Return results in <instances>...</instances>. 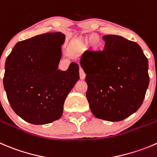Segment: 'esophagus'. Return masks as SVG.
<instances>
[{"label": "esophagus", "instance_id": "1", "mask_svg": "<svg viewBox=\"0 0 157 157\" xmlns=\"http://www.w3.org/2000/svg\"><path fill=\"white\" fill-rule=\"evenodd\" d=\"M79 72H80V79H81V80L84 79L85 78V73H84V71H83V69H82V68H80V71H79Z\"/></svg>", "mask_w": 157, "mask_h": 157}]
</instances>
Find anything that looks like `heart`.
<instances>
[{"mask_svg":"<svg viewBox=\"0 0 157 157\" xmlns=\"http://www.w3.org/2000/svg\"><path fill=\"white\" fill-rule=\"evenodd\" d=\"M98 40H99L98 36H96V35H92V36H90L89 38H88L86 41L90 44H94V43H97V42H98Z\"/></svg>","mask_w":157,"mask_h":157,"instance_id":"1","label":"heart"}]
</instances>
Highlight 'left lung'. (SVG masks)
Listing matches in <instances>:
<instances>
[{"instance_id":"1","label":"left lung","mask_w":157,"mask_h":157,"mask_svg":"<svg viewBox=\"0 0 157 157\" xmlns=\"http://www.w3.org/2000/svg\"><path fill=\"white\" fill-rule=\"evenodd\" d=\"M103 51H86L80 66L86 74V99L99 119L117 122L136 112L145 97L148 60L136 42L105 35Z\"/></svg>"}]
</instances>
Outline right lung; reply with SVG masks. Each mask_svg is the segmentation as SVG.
Wrapping results in <instances>:
<instances>
[{
    "instance_id": "add662e5",
    "label": "right lung",
    "mask_w": 157,
    "mask_h": 157,
    "mask_svg": "<svg viewBox=\"0 0 157 157\" xmlns=\"http://www.w3.org/2000/svg\"><path fill=\"white\" fill-rule=\"evenodd\" d=\"M60 32L36 35L16 44L5 62L4 87L10 106L24 121L47 124L60 119L63 103L79 80V66L58 70Z\"/></svg>"
}]
</instances>
